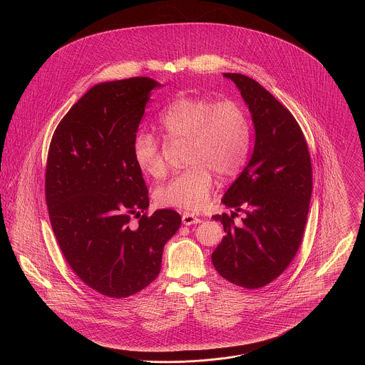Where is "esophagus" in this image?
<instances>
[{"label":"esophagus","instance_id":"esophagus-1","mask_svg":"<svg viewBox=\"0 0 365 365\" xmlns=\"http://www.w3.org/2000/svg\"><path fill=\"white\" fill-rule=\"evenodd\" d=\"M182 222H183L185 226H192V225L201 223L202 220H201L200 217H197V216H194V215L186 212V213H183V216H182Z\"/></svg>","mask_w":365,"mask_h":365}]
</instances>
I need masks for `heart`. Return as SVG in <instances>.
Masks as SVG:
<instances>
[{"label":"heart","mask_w":365,"mask_h":365,"mask_svg":"<svg viewBox=\"0 0 365 365\" xmlns=\"http://www.w3.org/2000/svg\"><path fill=\"white\" fill-rule=\"evenodd\" d=\"M158 127L173 142L187 143L189 167L157 187L161 207L198 210L208 201L213 174L228 179L242 170L250 146V124L246 110L232 100L182 97L163 109ZM134 160L153 178L165 174L167 165L158 139L140 131L134 140Z\"/></svg>","instance_id":"obj_1"}]
</instances>
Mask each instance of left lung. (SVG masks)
Listing matches in <instances>:
<instances>
[{"label":"left lung","mask_w":365,"mask_h":365,"mask_svg":"<svg viewBox=\"0 0 365 365\" xmlns=\"http://www.w3.org/2000/svg\"><path fill=\"white\" fill-rule=\"evenodd\" d=\"M242 94L256 131L253 155L215 215L226 237L212 253L216 271L245 289H260L282 275L302 241L312 195L308 143L292 112L242 73H225ZM238 211L245 213L237 225Z\"/></svg>","instance_id":"8db88e82"}]
</instances>
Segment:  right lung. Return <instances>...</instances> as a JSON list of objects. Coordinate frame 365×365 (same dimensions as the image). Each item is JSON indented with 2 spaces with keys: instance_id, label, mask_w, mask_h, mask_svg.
Listing matches in <instances>:
<instances>
[{
  "instance_id": "1",
  "label": "right lung",
  "mask_w": 365,
  "mask_h": 365,
  "mask_svg": "<svg viewBox=\"0 0 365 365\" xmlns=\"http://www.w3.org/2000/svg\"><path fill=\"white\" fill-rule=\"evenodd\" d=\"M160 86L138 76L91 87L58 123L48 152L45 195L57 243L78 278L110 298L137 294L157 278L164 245L182 223L173 209L148 215L133 152Z\"/></svg>"
}]
</instances>
